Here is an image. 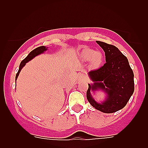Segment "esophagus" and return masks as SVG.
Instances as JSON below:
<instances>
[{"label": "esophagus", "mask_w": 148, "mask_h": 148, "mask_svg": "<svg viewBox=\"0 0 148 148\" xmlns=\"http://www.w3.org/2000/svg\"><path fill=\"white\" fill-rule=\"evenodd\" d=\"M80 79H82V77H81V78H80Z\"/></svg>", "instance_id": "obj_1"}]
</instances>
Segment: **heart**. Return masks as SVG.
<instances>
[{
    "label": "heart",
    "instance_id": "obj_1",
    "mask_svg": "<svg viewBox=\"0 0 148 148\" xmlns=\"http://www.w3.org/2000/svg\"><path fill=\"white\" fill-rule=\"evenodd\" d=\"M80 57L84 61H90L92 67H99L103 61V54L99 51L85 48L81 52Z\"/></svg>",
    "mask_w": 148,
    "mask_h": 148
}]
</instances>
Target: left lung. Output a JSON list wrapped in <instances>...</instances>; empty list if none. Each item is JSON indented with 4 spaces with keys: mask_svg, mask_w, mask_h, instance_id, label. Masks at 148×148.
Here are the masks:
<instances>
[{
    "mask_svg": "<svg viewBox=\"0 0 148 148\" xmlns=\"http://www.w3.org/2000/svg\"><path fill=\"white\" fill-rule=\"evenodd\" d=\"M105 53L106 63L96 70L89 72L92 84H88L87 99L98 110L115 113L124 108L134 92V75L128 60L118 48L96 40ZM102 90L107 95L103 102L97 103L91 92Z\"/></svg>",
    "mask_w": 148,
    "mask_h": 148,
    "instance_id": "left-lung-1",
    "label": "left lung"
}]
</instances>
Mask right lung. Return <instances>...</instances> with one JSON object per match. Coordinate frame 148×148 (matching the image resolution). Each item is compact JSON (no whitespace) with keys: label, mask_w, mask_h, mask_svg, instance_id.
<instances>
[{"label":"right lung","mask_w":148,"mask_h":148,"mask_svg":"<svg viewBox=\"0 0 148 148\" xmlns=\"http://www.w3.org/2000/svg\"><path fill=\"white\" fill-rule=\"evenodd\" d=\"M47 48L48 47H44V46H40V47H39L35 48V49H33L32 51H31V52L29 53L28 56H27V57H26V58L21 61V62L20 66H19V70H18V73H17V74H16V76H15V80H17V78H18V75H19V73H20L21 70H22V68H23V66H25L26 64H27L28 61H31L32 58H35V56H38V55L44 53L45 51L47 50Z\"/></svg>","instance_id":"right-lung-1"}]
</instances>
